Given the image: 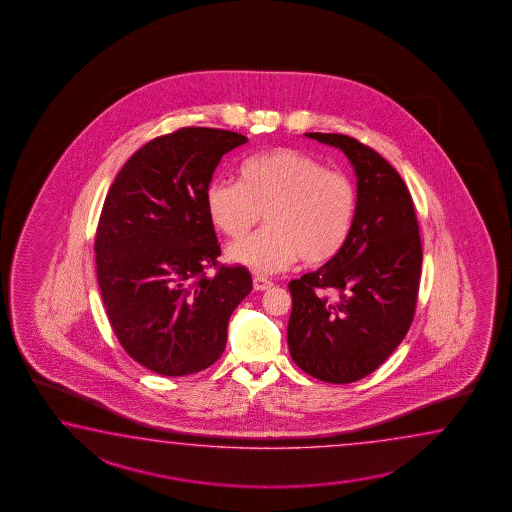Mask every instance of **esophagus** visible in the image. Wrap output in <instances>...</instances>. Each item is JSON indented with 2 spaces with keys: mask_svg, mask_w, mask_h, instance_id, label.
I'll list each match as a JSON object with an SVG mask.
<instances>
[{
  "mask_svg": "<svg viewBox=\"0 0 512 512\" xmlns=\"http://www.w3.org/2000/svg\"><path fill=\"white\" fill-rule=\"evenodd\" d=\"M272 287V281L263 278V276H254V291H269Z\"/></svg>",
  "mask_w": 512,
  "mask_h": 512,
  "instance_id": "obj_1",
  "label": "esophagus"
}]
</instances>
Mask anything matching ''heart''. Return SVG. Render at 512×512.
<instances>
[{
  "label": "heart",
  "mask_w": 512,
  "mask_h": 512,
  "mask_svg": "<svg viewBox=\"0 0 512 512\" xmlns=\"http://www.w3.org/2000/svg\"><path fill=\"white\" fill-rule=\"evenodd\" d=\"M241 183L216 178L205 207L223 234L240 238L260 220L267 225L232 243L229 258L267 274L300 258L329 260L347 240L356 216V189L343 172L296 149H274L243 161Z\"/></svg>",
  "instance_id": "1"
}]
</instances>
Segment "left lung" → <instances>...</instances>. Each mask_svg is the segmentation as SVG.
I'll list each match as a JSON object with an SVG mask.
<instances>
[{
	"instance_id": "obj_1",
	"label": "left lung",
	"mask_w": 512,
	"mask_h": 512,
	"mask_svg": "<svg viewBox=\"0 0 512 512\" xmlns=\"http://www.w3.org/2000/svg\"><path fill=\"white\" fill-rule=\"evenodd\" d=\"M340 149L356 174V216L340 251L289 283L287 341L301 371L351 383L376 371L411 327L420 289V227L400 174L345 134L307 132Z\"/></svg>"
}]
</instances>
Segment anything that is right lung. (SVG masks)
I'll return each mask as SVG.
<instances>
[{"label": "right lung", "mask_w": 512, "mask_h": 512, "mask_svg": "<svg viewBox=\"0 0 512 512\" xmlns=\"http://www.w3.org/2000/svg\"><path fill=\"white\" fill-rule=\"evenodd\" d=\"M243 134L185 127L132 154L112 183L96 231L101 298L121 347L161 376L218 360L232 311L252 291L243 265H221L205 191Z\"/></svg>", "instance_id": "1"}]
</instances>
